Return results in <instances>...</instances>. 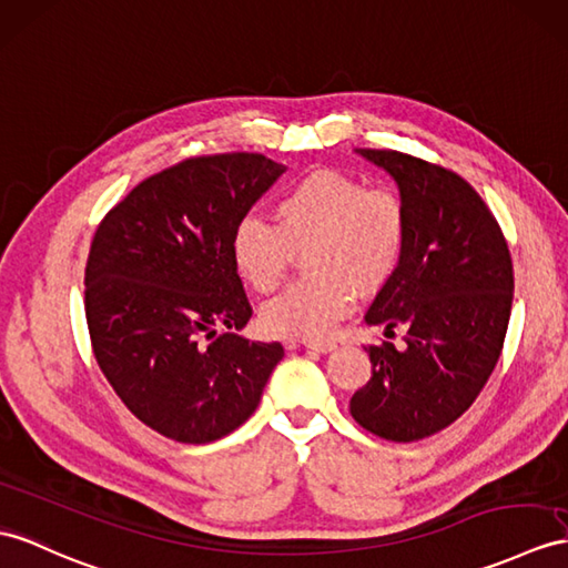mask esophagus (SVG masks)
Returning <instances> with one entry per match:
<instances>
[{
    "label": "esophagus",
    "mask_w": 568,
    "mask_h": 568,
    "mask_svg": "<svg viewBox=\"0 0 568 568\" xmlns=\"http://www.w3.org/2000/svg\"><path fill=\"white\" fill-rule=\"evenodd\" d=\"M301 347H306V349H313V352H321V354H327V352H332L337 347L335 342H303Z\"/></svg>",
    "instance_id": "34e87169"
}]
</instances>
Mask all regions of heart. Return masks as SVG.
I'll return each mask as SVG.
<instances>
[{
	"label": "heart",
	"mask_w": 568,
	"mask_h": 568,
	"mask_svg": "<svg viewBox=\"0 0 568 568\" xmlns=\"http://www.w3.org/2000/svg\"><path fill=\"white\" fill-rule=\"evenodd\" d=\"M272 221L247 214L231 233V257L257 294L284 282L303 245L306 276L262 308L274 337L321 342L354 308L356 288L378 292L397 270L407 241V210L388 187H368L342 171L321 169L282 190Z\"/></svg>",
	"instance_id": "heart-1"
}]
</instances>
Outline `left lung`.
<instances>
[{"label": "left lung", "instance_id": "8db88e82", "mask_svg": "<svg viewBox=\"0 0 568 568\" xmlns=\"http://www.w3.org/2000/svg\"><path fill=\"white\" fill-rule=\"evenodd\" d=\"M356 154L395 180L407 210L403 257L366 313L385 335L405 329V347H368L371 381L349 412L366 432L409 444L453 424L489 381L514 303V265L496 219L458 173L403 151Z\"/></svg>", "mask_w": 568, "mask_h": 568}]
</instances>
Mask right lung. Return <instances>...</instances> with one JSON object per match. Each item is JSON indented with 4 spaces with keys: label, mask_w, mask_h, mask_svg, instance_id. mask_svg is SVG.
I'll return each instance as SVG.
<instances>
[{
    "label": "right lung",
    "mask_w": 568,
    "mask_h": 568,
    "mask_svg": "<svg viewBox=\"0 0 568 568\" xmlns=\"http://www.w3.org/2000/svg\"><path fill=\"white\" fill-rule=\"evenodd\" d=\"M286 171L262 154L180 161L101 221L87 262L95 362L136 419L212 444L260 405L280 342L239 332L253 315L231 257L236 221Z\"/></svg>",
    "instance_id": "1"
}]
</instances>
